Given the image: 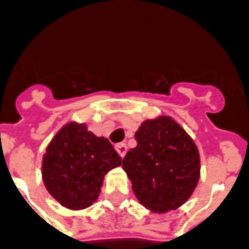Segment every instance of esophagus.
Returning <instances> with one entry per match:
<instances>
[{"instance_id": "esophagus-1", "label": "esophagus", "mask_w": 249, "mask_h": 249, "mask_svg": "<svg viewBox=\"0 0 249 249\" xmlns=\"http://www.w3.org/2000/svg\"><path fill=\"white\" fill-rule=\"evenodd\" d=\"M116 151H117V153H119L120 156L124 157L126 151H128V146H126V144H124V142H121V144H117V145H116Z\"/></svg>"}]
</instances>
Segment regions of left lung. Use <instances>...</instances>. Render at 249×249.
<instances>
[{
  "mask_svg": "<svg viewBox=\"0 0 249 249\" xmlns=\"http://www.w3.org/2000/svg\"><path fill=\"white\" fill-rule=\"evenodd\" d=\"M137 146L123 160L136 197L153 212H168L188 200L200 176L192 139L169 117L148 120L136 132Z\"/></svg>",
  "mask_w": 249,
  "mask_h": 249,
  "instance_id": "left-lung-1",
  "label": "left lung"
}]
</instances>
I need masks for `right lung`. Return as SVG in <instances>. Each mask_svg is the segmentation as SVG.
Masks as SVG:
<instances>
[{
  "label": "right lung",
  "mask_w": 249,
  "mask_h": 249,
  "mask_svg": "<svg viewBox=\"0 0 249 249\" xmlns=\"http://www.w3.org/2000/svg\"><path fill=\"white\" fill-rule=\"evenodd\" d=\"M108 139L97 137L87 125H65L52 140L42 160L46 189L66 208L84 209L97 198L104 176L121 165Z\"/></svg>",
  "instance_id": "right-lung-1"
}]
</instances>
